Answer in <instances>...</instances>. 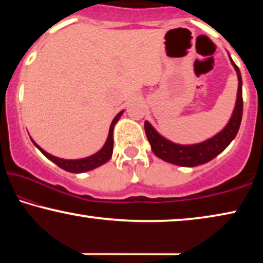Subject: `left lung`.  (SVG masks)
<instances>
[{"mask_svg": "<svg viewBox=\"0 0 263 263\" xmlns=\"http://www.w3.org/2000/svg\"><path fill=\"white\" fill-rule=\"evenodd\" d=\"M229 57L233 68H235L237 78H238V89H237L235 109L232 111V115L230 117L228 124L214 136L204 140L202 142L192 143V145H181V143L172 142L168 139L164 138L163 135L159 134L154 129L153 125L148 121H145L146 136L151 143V148H152L153 153L158 158L170 164L178 165V166L194 167L197 166V165L206 164L212 159H214L236 138L237 133L239 130L243 115V82L238 67L233 62L231 56L229 55Z\"/></svg>", "mask_w": 263, "mask_h": 263, "instance_id": "1", "label": "left lung"}]
</instances>
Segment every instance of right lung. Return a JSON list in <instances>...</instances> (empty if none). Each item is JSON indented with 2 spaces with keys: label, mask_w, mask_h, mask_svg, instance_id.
<instances>
[{
  "label": "right lung",
  "mask_w": 263,
  "mask_h": 263,
  "mask_svg": "<svg viewBox=\"0 0 263 263\" xmlns=\"http://www.w3.org/2000/svg\"><path fill=\"white\" fill-rule=\"evenodd\" d=\"M123 112H124V110L120 111V112L115 116L112 122H111L110 129H109V135H107L106 141H105V143H104V146L102 147V148H100L98 152L92 154V156L81 158V159H63V158L55 157V156H52V154L45 152L42 147H39L37 143L33 141V139L31 138V140H32V142H33V145L37 147V148L41 151V152L44 154V156L48 158L49 160H51L52 163H55L57 166L63 168V170H66L68 172H73V174H81V172L91 171V170H93V168H97V167L102 166L103 164L107 163V161L110 160L111 156H112L114 128Z\"/></svg>",
  "instance_id": "obj_1"
}]
</instances>
